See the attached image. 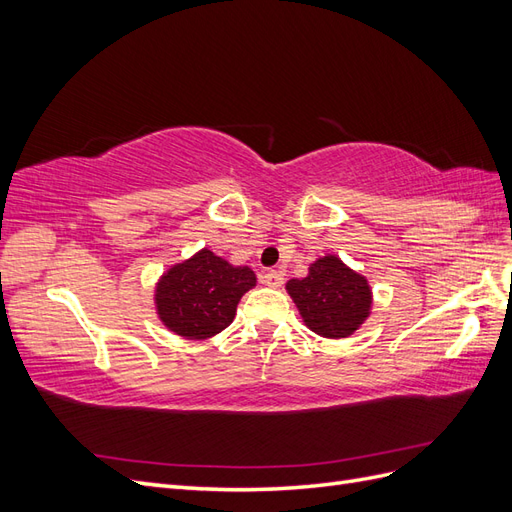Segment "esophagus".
I'll return each mask as SVG.
<instances>
[{
	"label": "esophagus",
	"mask_w": 512,
	"mask_h": 512,
	"mask_svg": "<svg viewBox=\"0 0 512 512\" xmlns=\"http://www.w3.org/2000/svg\"><path fill=\"white\" fill-rule=\"evenodd\" d=\"M260 282L269 288H280L284 284V275L280 271L271 269V271H265L260 275Z\"/></svg>",
	"instance_id": "1"
}]
</instances>
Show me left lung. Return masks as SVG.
<instances>
[{"label": "left lung", "mask_w": 512, "mask_h": 512, "mask_svg": "<svg viewBox=\"0 0 512 512\" xmlns=\"http://www.w3.org/2000/svg\"><path fill=\"white\" fill-rule=\"evenodd\" d=\"M286 290L307 327L329 339L352 335L371 309L367 280L337 256L318 258L307 277L290 280Z\"/></svg>", "instance_id": "1"}]
</instances>
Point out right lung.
Returning <instances> with one entry per match:
<instances>
[{
	"instance_id": "1",
	"label": "right lung",
	"mask_w": 512,
	"mask_h": 512,
	"mask_svg": "<svg viewBox=\"0 0 512 512\" xmlns=\"http://www.w3.org/2000/svg\"><path fill=\"white\" fill-rule=\"evenodd\" d=\"M256 286L250 267H232L209 250L170 267L156 286L158 316L185 339H207L224 331L243 294Z\"/></svg>"
}]
</instances>
